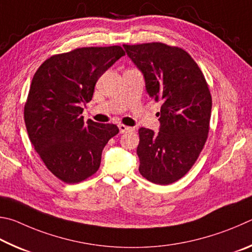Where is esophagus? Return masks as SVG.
I'll list each match as a JSON object with an SVG mask.
<instances>
[{
	"label": "esophagus",
	"instance_id": "esophagus-1",
	"mask_svg": "<svg viewBox=\"0 0 252 252\" xmlns=\"http://www.w3.org/2000/svg\"><path fill=\"white\" fill-rule=\"evenodd\" d=\"M118 128L119 131H121V134L124 133H129V131H133V127H129V126H126V125H123V124H119L118 125Z\"/></svg>",
	"mask_w": 252,
	"mask_h": 252
}]
</instances>
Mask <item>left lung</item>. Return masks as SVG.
Segmentation results:
<instances>
[{
  "label": "left lung",
  "instance_id": "obj_1",
  "mask_svg": "<svg viewBox=\"0 0 252 252\" xmlns=\"http://www.w3.org/2000/svg\"><path fill=\"white\" fill-rule=\"evenodd\" d=\"M143 73L149 97L160 101L159 131L139 128V173L157 185L184 177L208 137L211 95L192 57L162 43L123 45Z\"/></svg>",
  "mask_w": 252,
  "mask_h": 252
}]
</instances>
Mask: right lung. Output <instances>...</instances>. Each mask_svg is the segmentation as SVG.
Masks as SVG:
<instances>
[{"label":"right lung","instance_id":"add662e5","mask_svg":"<svg viewBox=\"0 0 252 252\" xmlns=\"http://www.w3.org/2000/svg\"><path fill=\"white\" fill-rule=\"evenodd\" d=\"M124 55L121 46L76 48L47 59L34 74L24 107L26 130L62 182L76 184L94 175L105 145L118 134L114 124L84 123L82 113L98 78Z\"/></svg>","mask_w":252,"mask_h":252}]
</instances>
